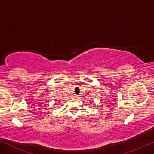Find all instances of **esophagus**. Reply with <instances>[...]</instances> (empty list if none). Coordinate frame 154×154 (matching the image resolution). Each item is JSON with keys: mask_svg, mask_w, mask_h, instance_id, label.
<instances>
[{"mask_svg": "<svg viewBox=\"0 0 154 154\" xmlns=\"http://www.w3.org/2000/svg\"><path fill=\"white\" fill-rule=\"evenodd\" d=\"M78 96H77V95H75V98H78Z\"/></svg>", "mask_w": 154, "mask_h": 154, "instance_id": "34e87169", "label": "esophagus"}]
</instances>
